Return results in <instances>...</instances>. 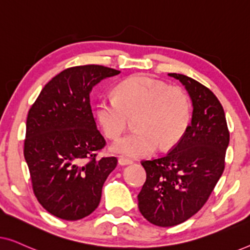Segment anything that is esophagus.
Wrapping results in <instances>:
<instances>
[{"label": "esophagus", "instance_id": "obj_1", "mask_svg": "<svg viewBox=\"0 0 250 250\" xmlns=\"http://www.w3.org/2000/svg\"><path fill=\"white\" fill-rule=\"evenodd\" d=\"M133 162L131 159H127V158H124V157H121V158L118 159V164L122 166H125V165H129V164H132Z\"/></svg>", "mask_w": 250, "mask_h": 250}]
</instances>
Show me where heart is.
I'll list each match as a JSON object with an SVG mask.
<instances>
[{
	"label": "heart",
	"mask_w": 250,
	"mask_h": 250,
	"mask_svg": "<svg viewBox=\"0 0 250 250\" xmlns=\"http://www.w3.org/2000/svg\"><path fill=\"white\" fill-rule=\"evenodd\" d=\"M136 131L111 146L118 155L140 158L151 155L160 145L169 148L187 132L191 104L181 87L146 75H135L116 87V97H101L97 104V118L109 139H118L129 117H134Z\"/></svg>",
	"instance_id": "1"
}]
</instances>
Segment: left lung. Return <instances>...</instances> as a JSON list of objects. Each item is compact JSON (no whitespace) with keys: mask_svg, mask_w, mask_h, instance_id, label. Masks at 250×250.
Masks as SVG:
<instances>
[{"mask_svg":"<svg viewBox=\"0 0 250 250\" xmlns=\"http://www.w3.org/2000/svg\"><path fill=\"white\" fill-rule=\"evenodd\" d=\"M186 86L192 101L191 124L182 139L163 157L142 160L146 173L139 209L157 227H174L206 204L225 167L230 141L227 119L213 92L193 78L168 74Z\"/></svg>","mask_w":250,"mask_h":250,"instance_id":"8db88e82","label":"left lung"}]
</instances>
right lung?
<instances>
[{
  "label": "right lung",
  "mask_w": 250,
  "mask_h": 250,
  "mask_svg": "<svg viewBox=\"0 0 250 250\" xmlns=\"http://www.w3.org/2000/svg\"><path fill=\"white\" fill-rule=\"evenodd\" d=\"M121 71L99 64L70 67L54 76L28 111L23 155L39 203L54 216L81 220L99 206L116 157L98 159L105 140L97 128L90 93Z\"/></svg>",
  "instance_id": "add662e5"
}]
</instances>
